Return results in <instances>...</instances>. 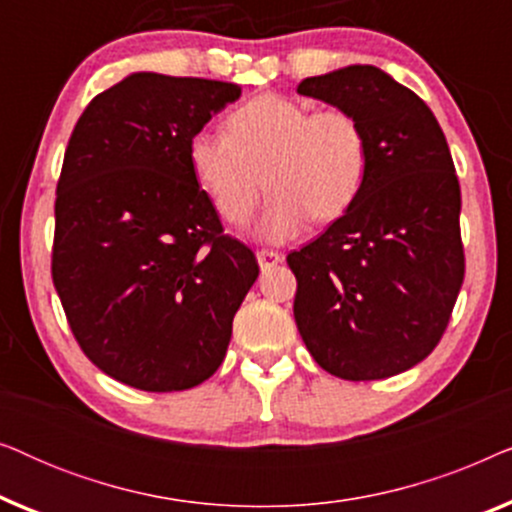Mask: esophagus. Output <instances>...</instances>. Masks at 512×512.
<instances>
[{"instance_id":"obj_1","label":"esophagus","mask_w":512,"mask_h":512,"mask_svg":"<svg viewBox=\"0 0 512 512\" xmlns=\"http://www.w3.org/2000/svg\"><path fill=\"white\" fill-rule=\"evenodd\" d=\"M256 261H258V265H261V270H270V268H275L277 263H282L284 256L277 254V251L261 249V251H256Z\"/></svg>"}]
</instances>
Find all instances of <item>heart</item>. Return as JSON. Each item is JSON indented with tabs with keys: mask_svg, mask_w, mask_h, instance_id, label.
I'll list each match as a JSON object with an SVG mask.
<instances>
[{
	"mask_svg": "<svg viewBox=\"0 0 512 512\" xmlns=\"http://www.w3.org/2000/svg\"><path fill=\"white\" fill-rule=\"evenodd\" d=\"M368 137L347 109H314L282 95H258L226 118V135L198 132L188 142V165L202 191L228 223H244L265 186L254 235L282 244L310 219L345 216L368 177Z\"/></svg>",
	"mask_w": 512,
	"mask_h": 512,
	"instance_id": "b5f03b06",
	"label": "heart"
}]
</instances>
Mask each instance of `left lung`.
<instances>
[{
	"mask_svg": "<svg viewBox=\"0 0 512 512\" xmlns=\"http://www.w3.org/2000/svg\"><path fill=\"white\" fill-rule=\"evenodd\" d=\"M298 93L359 118L370 151L352 209L286 256L300 338L342 380L398 375L443 338L464 282L450 146L424 100L373 65L310 76Z\"/></svg>",
	"mask_w": 512,
	"mask_h": 512,
	"instance_id": "left-lung-1",
	"label": "left lung"
}]
</instances>
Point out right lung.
<instances>
[{
    "instance_id": "add662e5",
    "label": "right lung",
    "mask_w": 512,
    "mask_h": 512,
    "mask_svg": "<svg viewBox=\"0 0 512 512\" xmlns=\"http://www.w3.org/2000/svg\"><path fill=\"white\" fill-rule=\"evenodd\" d=\"M240 95L235 83L135 72L69 137L53 284L83 354L128 387L184 391L212 377L258 277L188 165L191 137Z\"/></svg>"
}]
</instances>
